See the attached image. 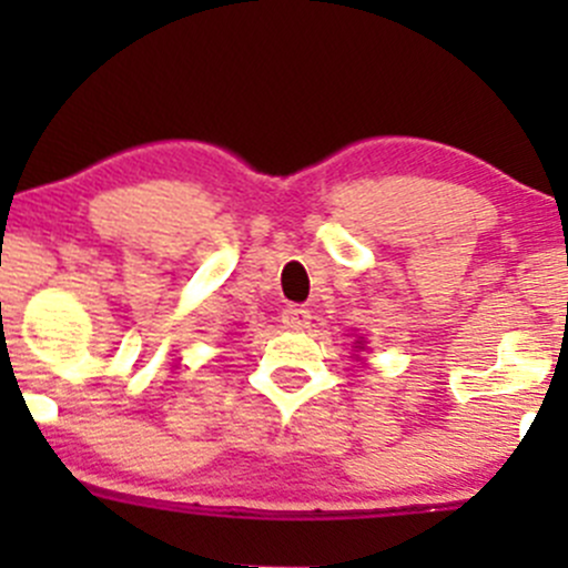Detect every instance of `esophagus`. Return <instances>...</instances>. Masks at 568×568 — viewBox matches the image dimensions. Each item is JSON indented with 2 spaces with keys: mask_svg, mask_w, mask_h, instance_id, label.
Returning a JSON list of instances; mask_svg holds the SVG:
<instances>
[{
  "mask_svg": "<svg viewBox=\"0 0 568 568\" xmlns=\"http://www.w3.org/2000/svg\"><path fill=\"white\" fill-rule=\"evenodd\" d=\"M283 325H285V328H291V331L306 328V325H310V310H304V306H298V304L285 306V310H283Z\"/></svg>",
  "mask_w": 568,
  "mask_h": 568,
  "instance_id": "34e87169",
  "label": "esophagus"
}]
</instances>
